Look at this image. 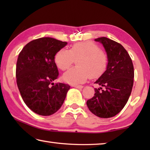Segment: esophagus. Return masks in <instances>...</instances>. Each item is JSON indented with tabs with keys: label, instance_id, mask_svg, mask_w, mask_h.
Returning a JSON list of instances; mask_svg holds the SVG:
<instances>
[{
	"label": "esophagus",
	"instance_id": "obj_1",
	"mask_svg": "<svg viewBox=\"0 0 150 150\" xmlns=\"http://www.w3.org/2000/svg\"><path fill=\"white\" fill-rule=\"evenodd\" d=\"M73 87H75V88H82L83 87V86L82 85H75Z\"/></svg>",
	"mask_w": 150,
	"mask_h": 150
}]
</instances>
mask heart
<instances>
[{"mask_svg": "<svg viewBox=\"0 0 150 150\" xmlns=\"http://www.w3.org/2000/svg\"><path fill=\"white\" fill-rule=\"evenodd\" d=\"M76 60L77 66L63 75V80L69 84L84 83L89 77H100L106 71L108 58L100 47L90 41L80 42L71 45L69 50L61 49L55 54L54 62L59 69H69Z\"/></svg>", "mask_w": 150, "mask_h": 150, "instance_id": "1", "label": "heart"}]
</instances>
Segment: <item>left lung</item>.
<instances>
[{
	"label": "left lung",
	"instance_id": "8db88e82",
	"mask_svg": "<svg viewBox=\"0 0 150 150\" xmlns=\"http://www.w3.org/2000/svg\"><path fill=\"white\" fill-rule=\"evenodd\" d=\"M102 43L108 55V67L95 83L105 87L95 88V95L87 101L89 110L100 118H111L122 110L130 97L134 84L132 61L120 44L107 38L95 39Z\"/></svg>",
	"mask_w": 150,
	"mask_h": 150
}]
</instances>
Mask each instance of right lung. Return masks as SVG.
Listing matches in <instances>:
<instances>
[{
  "mask_svg": "<svg viewBox=\"0 0 150 150\" xmlns=\"http://www.w3.org/2000/svg\"><path fill=\"white\" fill-rule=\"evenodd\" d=\"M67 42L41 38L25 45L20 52L16 68V83L25 104L34 112L50 116L62 106L70 86L54 83L58 78L54 56Z\"/></svg>",
  "mask_w": 150,
  "mask_h": 150,
  "instance_id": "add662e5",
  "label": "right lung"
}]
</instances>
